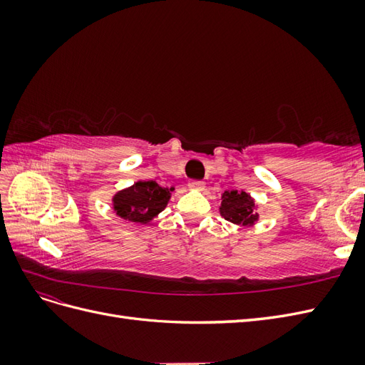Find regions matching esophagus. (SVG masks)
I'll use <instances>...</instances> for the list:
<instances>
[{
  "mask_svg": "<svg viewBox=\"0 0 365 365\" xmlns=\"http://www.w3.org/2000/svg\"><path fill=\"white\" fill-rule=\"evenodd\" d=\"M204 187H205V184H204L202 181L192 180V181L189 182V189H192V190H204Z\"/></svg>",
  "mask_w": 365,
  "mask_h": 365,
  "instance_id": "obj_1",
  "label": "esophagus"
}]
</instances>
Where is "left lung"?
Masks as SVG:
<instances>
[{"label": "left lung", "instance_id": "left-lung-1", "mask_svg": "<svg viewBox=\"0 0 365 365\" xmlns=\"http://www.w3.org/2000/svg\"><path fill=\"white\" fill-rule=\"evenodd\" d=\"M252 197L245 192L227 190L222 195V202H220V215L225 217L228 222L236 225H252L259 219V215L254 212Z\"/></svg>", "mask_w": 365, "mask_h": 365}]
</instances>
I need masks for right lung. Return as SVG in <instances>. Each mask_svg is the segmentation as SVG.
<instances>
[{"label":"right lung","instance_id":"add662e5","mask_svg":"<svg viewBox=\"0 0 365 365\" xmlns=\"http://www.w3.org/2000/svg\"><path fill=\"white\" fill-rule=\"evenodd\" d=\"M173 187L164 189L155 181H138L113 197L114 212L134 224H148L168 205Z\"/></svg>","mask_w":365,"mask_h":365}]
</instances>
